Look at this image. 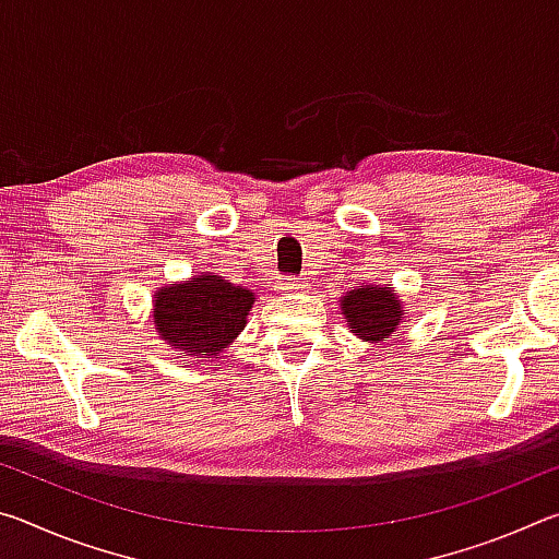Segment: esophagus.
I'll return each mask as SVG.
<instances>
[{"instance_id": "1", "label": "esophagus", "mask_w": 559, "mask_h": 559, "mask_svg": "<svg viewBox=\"0 0 559 559\" xmlns=\"http://www.w3.org/2000/svg\"><path fill=\"white\" fill-rule=\"evenodd\" d=\"M278 293H283V296H290V293H300L306 290V283H302L300 278H283L278 281Z\"/></svg>"}]
</instances>
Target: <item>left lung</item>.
Returning <instances> with one entry per match:
<instances>
[{
  "label": "left lung",
  "mask_w": 559,
  "mask_h": 559,
  "mask_svg": "<svg viewBox=\"0 0 559 559\" xmlns=\"http://www.w3.org/2000/svg\"><path fill=\"white\" fill-rule=\"evenodd\" d=\"M340 316L345 318L347 330L362 343L380 345L384 337H392L394 330L406 323L404 300L384 286H357L340 298Z\"/></svg>",
  "instance_id": "1"
}]
</instances>
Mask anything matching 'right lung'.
I'll return each instance as SVG.
<instances>
[{
	"label": "right lung",
	"mask_w": 559,
	"mask_h": 559,
	"mask_svg": "<svg viewBox=\"0 0 559 559\" xmlns=\"http://www.w3.org/2000/svg\"><path fill=\"white\" fill-rule=\"evenodd\" d=\"M253 300L246 286L202 271L155 290V333L179 355L216 357L241 335Z\"/></svg>",
	"instance_id": "1"
}]
</instances>
